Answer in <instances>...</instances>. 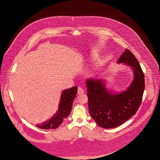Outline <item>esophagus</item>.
I'll list each match as a JSON object with an SVG mask.
<instances>
[{"label": "esophagus", "instance_id": "esophagus-1", "mask_svg": "<svg viewBox=\"0 0 160 160\" xmlns=\"http://www.w3.org/2000/svg\"><path fill=\"white\" fill-rule=\"evenodd\" d=\"M78 94H82V93H83L84 90L83 88H82L81 87H78Z\"/></svg>", "mask_w": 160, "mask_h": 160}]
</instances>
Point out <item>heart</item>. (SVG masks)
I'll return each mask as SVG.
<instances>
[{
  "mask_svg": "<svg viewBox=\"0 0 160 160\" xmlns=\"http://www.w3.org/2000/svg\"><path fill=\"white\" fill-rule=\"evenodd\" d=\"M97 58V54H96V53H92L91 54V58L92 59H95Z\"/></svg>",
  "mask_w": 160,
  "mask_h": 160,
  "instance_id": "heart-1",
  "label": "heart"
}]
</instances>
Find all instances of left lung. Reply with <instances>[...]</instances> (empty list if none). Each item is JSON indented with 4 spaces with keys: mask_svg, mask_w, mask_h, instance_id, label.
I'll list each match as a JSON object with an SVG mask.
<instances>
[{
    "mask_svg": "<svg viewBox=\"0 0 160 160\" xmlns=\"http://www.w3.org/2000/svg\"><path fill=\"white\" fill-rule=\"evenodd\" d=\"M118 63L131 67L134 79L125 91L112 93L104 80L88 78L86 81L88 106L92 119L103 128H113L122 125L136 113L145 90V76L138 61L129 50L120 56Z\"/></svg>",
    "mask_w": 160,
    "mask_h": 160,
    "instance_id": "obj_1",
    "label": "left lung"
}]
</instances>
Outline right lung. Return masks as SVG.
Returning a JSON list of instances; mask_svg holds the SVG:
<instances>
[{
    "label": "right lung",
    "mask_w": 160,
    "mask_h": 160,
    "mask_svg": "<svg viewBox=\"0 0 160 160\" xmlns=\"http://www.w3.org/2000/svg\"><path fill=\"white\" fill-rule=\"evenodd\" d=\"M77 93V87L74 86L70 89L64 90L61 95L58 111L51 119L42 124L37 125L41 129H56L63 122V120L70 114L73 101Z\"/></svg>",
    "instance_id": "add662e5"
}]
</instances>
